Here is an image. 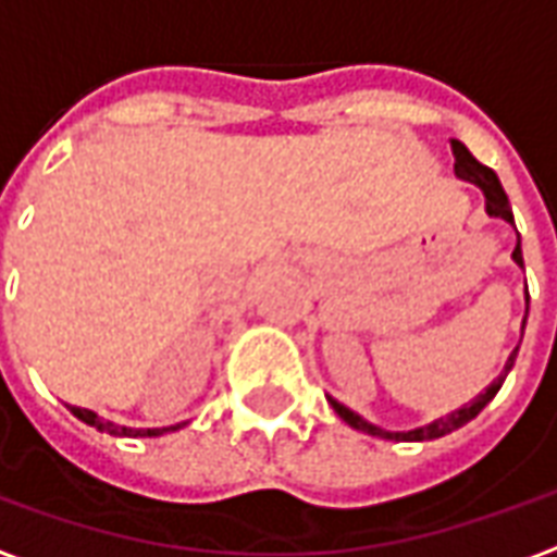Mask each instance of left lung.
Wrapping results in <instances>:
<instances>
[{"mask_svg":"<svg viewBox=\"0 0 557 557\" xmlns=\"http://www.w3.org/2000/svg\"><path fill=\"white\" fill-rule=\"evenodd\" d=\"M454 172L459 182H468V184H478L480 190H483V199H486V214L490 218H502L507 220L510 226H513V211H510V202H507V194H504L502 182H498V175L490 170V166H483L471 151H468L459 139H454ZM513 262L519 268H522V247H519V232H516V247H513ZM525 301H528V292H525ZM528 315V310H525ZM522 331H525V319H522ZM516 351H519V346H516L513 351H510V358H507V363H504L502 375L492 382L483 394H478V397L471 399V403H466V406H459L456 411H450V414H444V418H435L430 420V423H423V426H414V430H382L379 423H373V420L361 418L358 411H351L349 406H343L339 399L327 397V403L334 406V411H337L339 418L349 423L351 430H361L367 432V435H375V438H387V442H432V438H442V435H447V432L459 430V426H466L468 420H474L480 414V411L486 409L492 403V397L502 391L504 379H507V373L513 370V361H516Z\"/></svg>","mask_w":557,"mask_h":557,"instance_id":"obj_1","label":"left lung"}]
</instances>
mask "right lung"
<instances>
[{"label":"right lung","instance_id":"1","mask_svg":"<svg viewBox=\"0 0 557 557\" xmlns=\"http://www.w3.org/2000/svg\"><path fill=\"white\" fill-rule=\"evenodd\" d=\"M71 411H74V418H79L83 423H89V426H95V430L101 432H110V435H119V438H154V435H163V432L182 430V423L163 426V430H134V426H122V423H113V420L98 418L91 409H77V406H71Z\"/></svg>","mask_w":557,"mask_h":557}]
</instances>
